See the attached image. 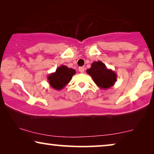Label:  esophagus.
<instances>
[{"mask_svg":"<svg viewBox=\"0 0 154 154\" xmlns=\"http://www.w3.org/2000/svg\"><path fill=\"white\" fill-rule=\"evenodd\" d=\"M79 71L81 73H83L84 71H85V67H84V66L79 67Z\"/></svg>","mask_w":154,"mask_h":154,"instance_id":"obj_1","label":"esophagus"}]
</instances>
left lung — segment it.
<instances>
[{"label": "left lung", "instance_id": "1", "mask_svg": "<svg viewBox=\"0 0 154 154\" xmlns=\"http://www.w3.org/2000/svg\"><path fill=\"white\" fill-rule=\"evenodd\" d=\"M92 78L94 83L102 89H108L114 85L117 79V74L107 68L101 61L92 63L91 67L86 71Z\"/></svg>", "mask_w": 154, "mask_h": 154}]
</instances>
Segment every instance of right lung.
<instances>
[{
  "mask_svg": "<svg viewBox=\"0 0 154 154\" xmlns=\"http://www.w3.org/2000/svg\"><path fill=\"white\" fill-rule=\"evenodd\" d=\"M75 73L74 69L62 65L56 69L55 72L48 75V81L53 89L60 90L70 82Z\"/></svg>",
  "mask_w": 154,
  "mask_h": 154,
  "instance_id": "obj_1",
  "label": "right lung"
}]
</instances>
